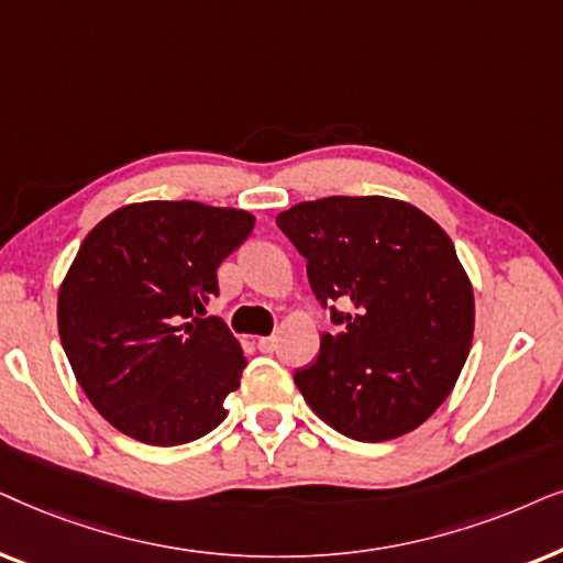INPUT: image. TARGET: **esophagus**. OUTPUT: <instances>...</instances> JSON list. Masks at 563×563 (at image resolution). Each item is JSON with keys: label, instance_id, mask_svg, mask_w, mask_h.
<instances>
[{"label": "esophagus", "instance_id": "1", "mask_svg": "<svg viewBox=\"0 0 563 563\" xmlns=\"http://www.w3.org/2000/svg\"><path fill=\"white\" fill-rule=\"evenodd\" d=\"M277 347V336H260L257 350L260 352H273Z\"/></svg>", "mask_w": 563, "mask_h": 563}]
</instances>
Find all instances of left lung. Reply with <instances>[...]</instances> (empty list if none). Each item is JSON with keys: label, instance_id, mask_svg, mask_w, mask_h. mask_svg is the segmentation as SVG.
I'll list each match as a JSON object with an SVG mask.
<instances>
[{"label": "left lung", "instance_id": "1", "mask_svg": "<svg viewBox=\"0 0 563 563\" xmlns=\"http://www.w3.org/2000/svg\"><path fill=\"white\" fill-rule=\"evenodd\" d=\"M321 303L340 301V334H321L298 391L336 432L384 443L448 399L474 342V286L451 236L384 195L306 200L275 219Z\"/></svg>", "mask_w": 563, "mask_h": 563}]
</instances>
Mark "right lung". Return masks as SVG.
<instances>
[{
  "mask_svg": "<svg viewBox=\"0 0 563 563\" xmlns=\"http://www.w3.org/2000/svg\"><path fill=\"white\" fill-rule=\"evenodd\" d=\"M254 216L198 200L118 208L81 242L58 288V334L92 407L146 445H183L227 419L246 365L206 316L216 269Z\"/></svg>",
  "mask_w": 563,
  "mask_h": 563,
  "instance_id": "add662e5",
  "label": "right lung"
}]
</instances>
